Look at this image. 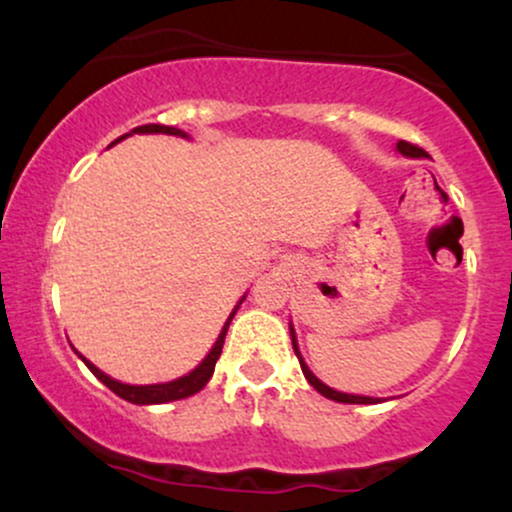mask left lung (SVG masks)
I'll list each match as a JSON object with an SVG mask.
<instances>
[{
  "label": "left lung",
  "mask_w": 512,
  "mask_h": 512,
  "mask_svg": "<svg viewBox=\"0 0 512 512\" xmlns=\"http://www.w3.org/2000/svg\"><path fill=\"white\" fill-rule=\"evenodd\" d=\"M395 151H397V154L407 156V158H424V156H426V151H424V149H419V146H414V144H409V142H397ZM289 332H291V344H293V351H296L298 361H301V370H303L305 380H308V383L313 385L315 390L320 392L322 397H327V399H334V402H342V404H378V402H383V399H380V397H368V395H351V392H339V390H334V387H330V385H325V383H322V380L317 378V375L313 373V370L308 368V363L303 361V356H301V349H298L296 330H293V325H291V322H289Z\"/></svg>",
  "instance_id": "8db88e82"
}]
</instances>
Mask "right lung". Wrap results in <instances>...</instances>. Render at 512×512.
<instances>
[{"instance_id":"1","label":"right lung","mask_w":512,"mask_h":512,"mask_svg":"<svg viewBox=\"0 0 512 512\" xmlns=\"http://www.w3.org/2000/svg\"><path fill=\"white\" fill-rule=\"evenodd\" d=\"M132 134H173V137L190 139V134L182 132V129H178V127H166V125H142V127H134L132 132L122 134V137H120V139H115L113 144L122 142V139H127V137H132ZM113 144H110V146H113ZM245 296H248V293H245ZM245 296L240 298L236 308H233V313L228 315V320L223 322V327H221L219 337H216V342H214V346H211V349H209V354L202 358V363H199V366L192 368L190 373L180 375V378H175V380H168V383H154V385H129V383H120V380L110 378L108 373H103L101 368L93 366V363L88 361L86 356H81L79 351H76V356H79L81 361L86 363V368L91 370V373L96 375V378L101 380V383H103L105 387H110V390H113L117 397L125 399V402H132V404H166V402H175V399L192 397V395H197V392L202 390V387L209 383L211 375H214V366H216V361H219V356H221L223 339H226L228 325H231L233 315L238 313L240 303L245 301Z\"/></svg>"}]
</instances>
